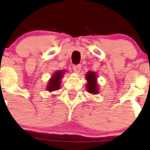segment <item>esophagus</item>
I'll return each mask as SVG.
<instances>
[{
	"label": "esophagus",
	"instance_id": "obj_1",
	"mask_svg": "<svg viewBox=\"0 0 150 150\" xmlns=\"http://www.w3.org/2000/svg\"><path fill=\"white\" fill-rule=\"evenodd\" d=\"M73 69H74V71H75L76 73H79L81 70V65L80 64H76V65H74L73 67Z\"/></svg>",
	"mask_w": 150,
	"mask_h": 150
}]
</instances>
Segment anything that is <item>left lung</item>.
<instances>
[{
    "label": "left lung",
    "instance_id": "left-lung-1",
    "mask_svg": "<svg viewBox=\"0 0 150 150\" xmlns=\"http://www.w3.org/2000/svg\"><path fill=\"white\" fill-rule=\"evenodd\" d=\"M86 79L87 80L86 89L88 92L93 95H96L98 93V88L97 84V76L96 74L92 71H88L87 73Z\"/></svg>",
    "mask_w": 150,
    "mask_h": 150
}]
</instances>
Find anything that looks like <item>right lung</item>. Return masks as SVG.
I'll use <instances>...</instances> for the list:
<instances>
[{"label": "right lung", "instance_id": "obj_1", "mask_svg": "<svg viewBox=\"0 0 150 150\" xmlns=\"http://www.w3.org/2000/svg\"><path fill=\"white\" fill-rule=\"evenodd\" d=\"M64 74V71H58L52 76L46 86L47 91H54L59 89L61 86V79L63 77Z\"/></svg>", "mask_w": 150, "mask_h": 150}]
</instances>
